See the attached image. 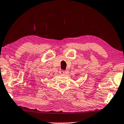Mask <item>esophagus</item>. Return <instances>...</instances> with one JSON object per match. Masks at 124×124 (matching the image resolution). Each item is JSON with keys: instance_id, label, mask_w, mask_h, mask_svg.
Masks as SVG:
<instances>
[{"instance_id": "obj_1", "label": "esophagus", "mask_w": 124, "mask_h": 124, "mask_svg": "<svg viewBox=\"0 0 124 124\" xmlns=\"http://www.w3.org/2000/svg\"><path fill=\"white\" fill-rule=\"evenodd\" d=\"M60 73H61V74H64L65 73V71H64V70H61V71H60Z\"/></svg>"}]
</instances>
